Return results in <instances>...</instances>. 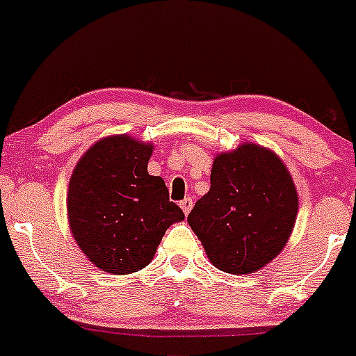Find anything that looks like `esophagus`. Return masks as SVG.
Here are the masks:
<instances>
[{
	"label": "esophagus",
	"mask_w": 356,
	"mask_h": 356,
	"mask_svg": "<svg viewBox=\"0 0 356 356\" xmlns=\"http://www.w3.org/2000/svg\"><path fill=\"white\" fill-rule=\"evenodd\" d=\"M181 208H182V211H184L186 215L189 213V211H191V208H193V198H184L181 201Z\"/></svg>",
	"instance_id": "1"
}]
</instances>
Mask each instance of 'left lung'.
<instances>
[{"label":"left lung","mask_w":356,"mask_h":356,"mask_svg":"<svg viewBox=\"0 0 356 356\" xmlns=\"http://www.w3.org/2000/svg\"><path fill=\"white\" fill-rule=\"evenodd\" d=\"M210 182L188 222L211 264L251 274L274 260L298 213V193L284 163L261 146L241 145L215 158Z\"/></svg>","instance_id":"8db88e82"}]
</instances>
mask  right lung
<instances>
[{"label": "right lung", "instance_id": "right-lung-1", "mask_svg": "<svg viewBox=\"0 0 356 356\" xmlns=\"http://www.w3.org/2000/svg\"><path fill=\"white\" fill-rule=\"evenodd\" d=\"M153 146L129 136L102 139L79 160L67 196L72 234L86 257L110 274L141 270L165 231L182 220L163 179L148 174Z\"/></svg>", "mask_w": 356, "mask_h": 356}]
</instances>
